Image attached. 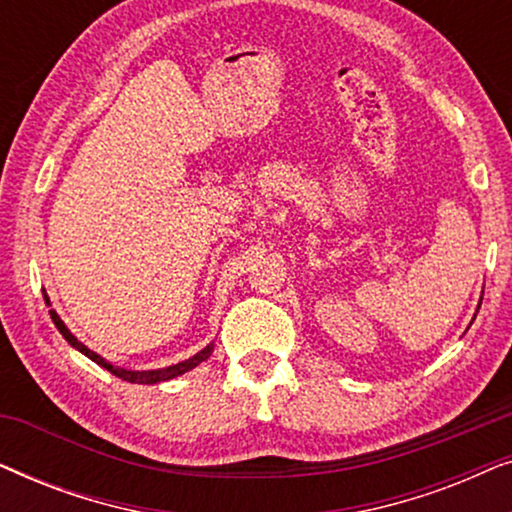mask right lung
Returning <instances> with one entry per match:
<instances>
[{
    "mask_svg": "<svg viewBox=\"0 0 512 512\" xmlns=\"http://www.w3.org/2000/svg\"><path fill=\"white\" fill-rule=\"evenodd\" d=\"M44 300H46V305L51 307V300H48L46 291H44ZM48 314H51V319H53L55 328H58V331L62 333V338H65V340L69 342V345H72L74 349H79V352H81L83 356H88V359H90V361H95L97 366H102L104 370H109L111 375L121 377V380H125V382H132V384H158V382H167V380H172V377H179V375L188 373V370H193L195 366H200V363H202V361H207V359H209V354L214 352V342H209V345H207L205 349H200V352H198V354H193L191 359L174 363V366L156 368V370H128V368L114 366V363L104 359V356H100L97 352H93V349H88L86 345H83V342L76 340V335H72V331H69V328L65 326V321H62V319L58 317V312H55V310H48Z\"/></svg>",
    "mask_w": 512,
    "mask_h": 512,
    "instance_id": "1",
    "label": "right lung"
}]
</instances>
